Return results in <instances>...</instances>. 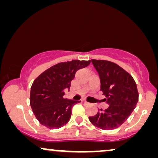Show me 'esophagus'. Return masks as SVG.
Wrapping results in <instances>:
<instances>
[{"mask_svg": "<svg viewBox=\"0 0 158 158\" xmlns=\"http://www.w3.org/2000/svg\"><path fill=\"white\" fill-rule=\"evenodd\" d=\"M82 102H83L85 105H88V104H89V103L87 102V101H82Z\"/></svg>", "mask_w": 158, "mask_h": 158, "instance_id": "34e87169", "label": "esophagus"}]
</instances>
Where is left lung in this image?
Instances as JSON below:
<instances>
[{"mask_svg":"<svg viewBox=\"0 0 158 158\" xmlns=\"http://www.w3.org/2000/svg\"><path fill=\"white\" fill-rule=\"evenodd\" d=\"M101 81V90L106 96L108 109L89 116L94 126L105 130L119 127L134 111L139 100L137 85L132 76L114 62L91 60Z\"/></svg>","mask_w":158,"mask_h":158,"instance_id":"left-lung-1","label":"left lung"}]
</instances>
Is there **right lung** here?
<instances>
[{
	"label": "right lung",
	"mask_w": 158,
	"mask_h": 158,
	"mask_svg": "<svg viewBox=\"0 0 158 158\" xmlns=\"http://www.w3.org/2000/svg\"><path fill=\"white\" fill-rule=\"evenodd\" d=\"M90 60H73L60 62L44 71L34 80L30 92V105L41 124L54 129L70 119L73 106L81 101L64 98V90L79 69L89 65Z\"/></svg>",
	"instance_id": "right-lung-1"
}]
</instances>
